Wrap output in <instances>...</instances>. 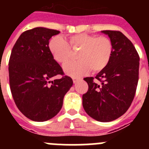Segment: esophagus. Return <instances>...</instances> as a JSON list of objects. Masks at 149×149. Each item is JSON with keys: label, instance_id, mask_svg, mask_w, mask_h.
<instances>
[{"label": "esophagus", "instance_id": "1", "mask_svg": "<svg viewBox=\"0 0 149 149\" xmlns=\"http://www.w3.org/2000/svg\"><path fill=\"white\" fill-rule=\"evenodd\" d=\"M79 80H80V79H78V78H73V81L74 84L76 83V82H77Z\"/></svg>", "mask_w": 149, "mask_h": 149}]
</instances>
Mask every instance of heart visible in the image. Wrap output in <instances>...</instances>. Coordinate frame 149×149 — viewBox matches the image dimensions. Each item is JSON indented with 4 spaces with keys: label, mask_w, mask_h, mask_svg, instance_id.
I'll use <instances>...</instances> for the list:
<instances>
[{
    "label": "heart",
    "mask_w": 149,
    "mask_h": 149,
    "mask_svg": "<svg viewBox=\"0 0 149 149\" xmlns=\"http://www.w3.org/2000/svg\"><path fill=\"white\" fill-rule=\"evenodd\" d=\"M72 50H79V61L63 66L68 75L79 77L91 71L97 73L104 69L109 63L113 52L110 39L105 36L80 33L68 37V42L61 37H53L49 41V49L55 61L65 64L71 58Z\"/></svg>",
    "instance_id": "obj_1"
}]
</instances>
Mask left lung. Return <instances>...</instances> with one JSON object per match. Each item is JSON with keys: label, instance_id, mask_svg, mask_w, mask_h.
<instances>
[{"label": "left lung", "instance_id": "left-lung-1", "mask_svg": "<svg viewBox=\"0 0 149 149\" xmlns=\"http://www.w3.org/2000/svg\"><path fill=\"white\" fill-rule=\"evenodd\" d=\"M113 45L112 58L95 78L86 77L88 89L83 94L84 110L100 122L124 115L134 99L139 82L140 58L133 43L121 31L104 30Z\"/></svg>", "mask_w": 149, "mask_h": 149}]
</instances>
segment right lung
<instances>
[{
    "mask_svg": "<svg viewBox=\"0 0 149 149\" xmlns=\"http://www.w3.org/2000/svg\"><path fill=\"white\" fill-rule=\"evenodd\" d=\"M58 30L36 27L24 31L15 43L8 62L9 84L18 109L31 120L43 122L55 117L64 96L73 85L49 49V40ZM57 74L60 79L50 81Z\"/></svg>",
    "mask_w": 149,
    "mask_h": 149,
    "instance_id": "1",
    "label": "right lung"
}]
</instances>
